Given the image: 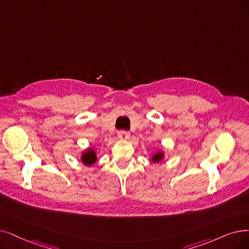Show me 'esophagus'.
<instances>
[{
  "instance_id": "1",
  "label": "esophagus",
  "mask_w": 249,
  "mask_h": 249,
  "mask_svg": "<svg viewBox=\"0 0 249 249\" xmlns=\"http://www.w3.org/2000/svg\"><path fill=\"white\" fill-rule=\"evenodd\" d=\"M118 137L120 138V139H122V140H126V139H128L129 137H130V133H129L128 131H124V130L119 131L118 132Z\"/></svg>"
}]
</instances>
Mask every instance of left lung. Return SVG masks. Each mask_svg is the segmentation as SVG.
<instances>
[{
    "instance_id": "8db88e82",
    "label": "left lung",
    "mask_w": 249,
    "mask_h": 249,
    "mask_svg": "<svg viewBox=\"0 0 249 249\" xmlns=\"http://www.w3.org/2000/svg\"><path fill=\"white\" fill-rule=\"evenodd\" d=\"M164 158V153L163 151H158L156 153L153 158H151V161H154V163H158V161H160Z\"/></svg>"
}]
</instances>
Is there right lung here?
Returning a JSON list of instances; mask_svg holds the SVG:
<instances>
[{
    "mask_svg": "<svg viewBox=\"0 0 249 249\" xmlns=\"http://www.w3.org/2000/svg\"><path fill=\"white\" fill-rule=\"evenodd\" d=\"M96 160H98V157H96L95 151L92 147L86 149L83 151V154L81 155V160L82 163L85 164L86 166H91L93 165Z\"/></svg>",
    "mask_w": 249,
    "mask_h": 249,
    "instance_id": "obj_1",
    "label": "right lung"
}]
</instances>
